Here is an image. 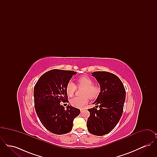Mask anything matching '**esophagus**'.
Here are the masks:
<instances>
[{"instance_id": "34e87169", "label": "esophagus", "mask_w": 157, "mask_h": 157, "mask_svg": "<svg viewBox=\"0 0 157 157\" xmlns=\"http://www.w3.org/2000/svg\"><path fill=\"white\" fill-rule=\"evenodd\" d=\"M83 111V109H81V112H82Z\"/></svg>"}]
</instances>
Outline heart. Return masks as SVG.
Returning a JSON list of instances; mask_svg holds the SVG:
<instances>
[{
	"mask_svg": "<svg viewBox=\"0 0 157 157\" xmlns=\"http://www.w3.org/2000/svg\"><path fill=\"white\" fill-rule=\"evenodd\" d=\"M93 81L87 76L79 77L77 79V85L79 88H82V97L74 98L71 100V104L76 108H82L88 102V97L90 99H94L98 97L100 92V88L93 85ZM76 86L74 82L69 81L67 85L66 91L67 95L72 97L76 90Z\"/></svg>",
	"mask_w": 157,
	"mask_h": 157,
	"instance_id": "1",
	"label": "heart"
}]
</instances>
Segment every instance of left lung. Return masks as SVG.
<instances>
[{
	"label": "left lung",
	"mask_w": 157,
	"mask_h": 157,
	"mask_svg": "<svg viewBox=\"0 0 157 157\" xmlns=\"http://www.w3.org/2000/svg\"><path fill=\"white\" fill-rule=\"evenodd\" d=\"M92 76L99 82L101 92L93 103L96 105L95 108L88 109L90 115L87 128L90 134L102 136L110 132L121 119L126 91L120 78L112 73L97 71L92 72Z\"/></svg>",
	"instance_id": "1"
}]
</instances>
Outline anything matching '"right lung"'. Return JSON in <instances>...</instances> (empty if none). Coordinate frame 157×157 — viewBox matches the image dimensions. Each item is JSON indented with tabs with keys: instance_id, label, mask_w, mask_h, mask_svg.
I'll return each mask as SVG.
<instances>
[{
	"instance_id": "add662e5",
	"label": "right lung",
	"mask_w": 157,
	"mask_h": 157,
	"mask_svg": "<svg viewBox=\"0 0 157 157\" xmlns=\"http://www.w3.org/2000/svg\"><path fill=\"white\" fill-rule=\"evenodd\" d=\"M72 71L53 69L42 75L33 90L35 108L37 117L46 129L53 134L69 132L73 121L80 113L79 109L67 105V109L60 102H68L66 87L74 75Z\"/></svg>"
}]
</instances>
